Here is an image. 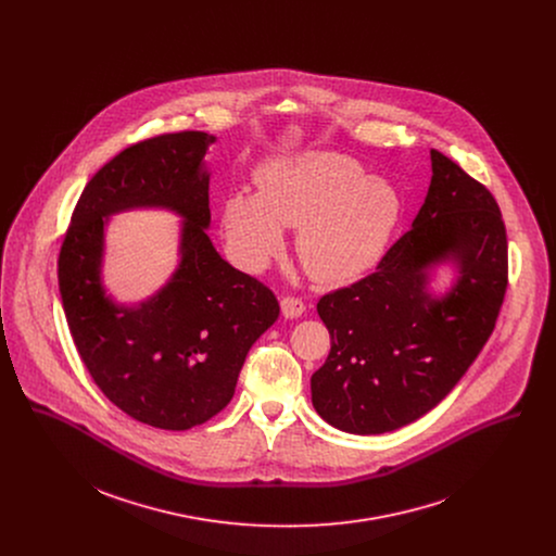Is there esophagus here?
<instances>
[{
  "mask_svg": "<svg viewBox=\"0 0 556 556\" xmlns=\"http://www.w3.org/2000/svg\"><path fill=\"white\" fill-rule=\"evenodd\" d=\"M280 311H282V317L285 318H298L304 315L306 306L298 298H282L280 300Z\"/></svg>",
  "mask_w": 556,
  "mask_h": 556,
  "instance_id": "34e87169",
  "label": "esophagus"
}]
</instances>
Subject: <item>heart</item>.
<instances>
[{"label":"heart","instance_id":"heart-1","mask_svg":"<svg viewBox=\"0 0 556 556\" xmlns=\"http://www.w3.org/2000/svg\"><path fill=\"white\" fill-rule=\"evenodd\" d=\"M254 192L223 201L220 229L245 269H263L282 250L285 227H298L295 252L320 282H349L379 263L396 231V188L333 152L267 162Z\"/></svg>","mask_w":556,"mask_h":556}]
</instances>
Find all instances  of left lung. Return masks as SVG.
I'll list each match as a JSON object with an SVG mask.
<instances>
[{
  "instance_id": "1",
  "label": "left lung",
  "mask_w": 556,
  "mask_h": 556,
  "mask_svg": "<svg viewBox=\"0 0 556 556\" xmlns=\"http://www.w3.org/2000/svg\"><path fill=\"white\" fill-rule=\"evenodd\" d=\"M432 179L410 229L377 271L320 298L331 351L311 379L333 428L383 434L432 410L465 377L507 289V238L494 197L430 150ZM453 278L434 288L441 273Z\"/></svg>"
}]
</instances>
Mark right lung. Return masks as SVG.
Masks as SVG:
<instances>
[{"mask_svg": "<svg viewBox=\"0 0 556 556\" xmlns=\"http://www.w3.org/2000/svg\"><path fill=\"white\" fill-rule=\"evenodd\" d=\"M207 132L162 135L106 162L85 186L60 252V293L80 359L100 392L132 419L188 430L236 394L250 346L276 323L274 293L236 269L207 236ZM162 208L180 218L178 265L143 303L103 282L115 213Z\"/></svg>", "mask_w": 556, "mask_h": 556, "instance_id": "1", "label": "right lung"}]
</instances>
